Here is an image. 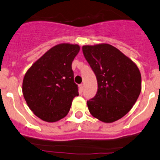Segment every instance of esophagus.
Masks as SVG:
<instances>
[{
	"mask_svg": "<svg viewBox=\"0 0 160 160\" xmlns=\"http://www.w3.org/2000/svg\"><path fill=\"white\" fill-rule=\"evenodd\" d=\"M79 89H80V91H83V89H84V85L83 84H81L79 85Z\"/></svg>",
	"mask_w": 160,
	"mask_h": 160,
	"instance_id": "34e87169",
	"label": "esophagus"
}]
</instances>
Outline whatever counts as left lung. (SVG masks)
Returning a JSON list of instances; mask_svg holds the SVG:
<instances>
[{"instance_id":"obj_1","label":"left lung","mask_w":160,"mask_h":160,"mask_svg":"<svg viewBox=\"0 0 160 160\" xmlns=\"http://www.w3.org/2000/svg\"><path fill=\"white\" fill-rule=\"evenodd\" d=\"M85 58L98 80V91L88 100L89 112L103 122H113L132 108L141 91L138 66L108 44L82 47Z\"/></svg>"}]
</instances>
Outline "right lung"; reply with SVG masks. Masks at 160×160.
I'll use <instances>...</instances> for the list:
<instances>
[{"label": "right lung", "mask_w": 160, "mask_h": 160, "mask_svg": "<svg viewBox=\"0 0 160 160\" xmlns=\"http://www.w3.org/2000/svg\"><path fill=\"white\" fill-rule=\"evenodd\" d=\"M77 44H60L47 51L27 71L22 93L35 116L48 122L64 118L78 96L72 63L79 52Z\"/></svg>", "instance_id": "1"}]
</instances>
